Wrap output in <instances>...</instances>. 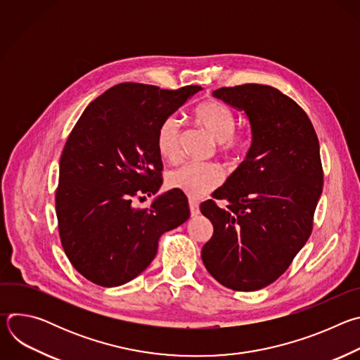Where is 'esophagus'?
Segmentation results:
<instances>
[{
  "label": "esophagus",
  "mask_w": 360,
  "mask_h": 360,
  "mask_svg": "<svg viewBox=\"0 0 360 360\" xmlns=\"http://www.w3.org/2000/svg\"><path fill=\"white\" fill-rule=\"evenodd\" d=\"M189 211H191V217H198L199 215V205L196 200L189 199Z\"/></svg>",
  "instance_id": "1"
}]
</instances>
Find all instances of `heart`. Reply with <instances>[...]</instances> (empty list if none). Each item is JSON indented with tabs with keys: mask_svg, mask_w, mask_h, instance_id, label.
Returning <instances> with one entry per match:
<instances>
[{
	"mask_svg": "<svg viewBox=\"0 0 360 360\" xmlns=\"http://www.w3.org/2000/svg\"><path fill=\"white\" fill-rule=\"evenodd\" d=\"M195 118L219 145V152L226 158H235L245 148V139L235 135V114L222 102L210 101L195 110ZM182 136V122L179 117L171 115L162 121L157 132V148L167 161H176L179 157V142ZM222 181V172L215 165H182L168 175V185L196 198L215 189Z\"/></svg>",
	"mask_w": 360,
	"mask_h": 360,
	"instance_id": "heart-1",
	"label": "heart"
}]
</instances>
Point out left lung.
Listing matches in <instances>:
<instances>
[{"label": "left lung", "instance_id": "obj_1", "mask_svg": "<svg viewBox=\"0 0 360 360\" xmlns=\"http://www.w3.org/2000/svg\"><path fill=\"white\" fill-rule=\"evenodd\" d=\"M212 95L245 114L252 134L245 161L200 212L214 225L200 256L224 286L252 292L275 282L312 232L323 172L316 132L304 111L276 88L245 84Z\"/></svg>", "mask_w": 360, "mask_h": 360}]
</instances>
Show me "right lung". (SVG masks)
I'll list each match as a JSON object with an SVG mask.
<instances>
[{
    "instance_id": "obj_1",
    "label": "right lung",
    "mask_w": 360,
    "mask_h": 360,
    "mask_svg": "<svg viewBox=\"0 0 360 360\" xmlns=\"http://www.w3.org/2000/svg\"><path fill=\"white\" fill-rule=\"evenodd\" d=\"M202 89L124 82L91 102L75 124L60 161L56 207L65 255L88 281L107 288L132 281L155 258L161 235L188 221V199L178 189L157 195L146 210L132 202L160 191L158 128Z\"/></svg>"
}]
</instances>
